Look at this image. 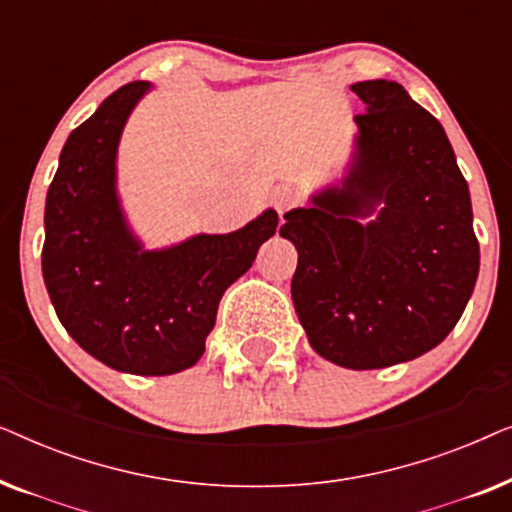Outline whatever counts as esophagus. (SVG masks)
Listing matches in <instances>:
<instances>
[{
  "label": "esophagus",
  "mask_w": 512,
  "mask_h": 512,
  "mask_svg": "<svg viewBox=\"0 0 512 512\" xmlns=\"http://www.w3.org/2000/svg\"><path fill=\"white\" fill-rule=\"evenodd\" d=\"M293 202H296V193H293L291 186H279L277 191L272 193V207H275L279 214H284Z\"/></svg>",
  "instance_id": "esophagus-1"
}]
</instances>
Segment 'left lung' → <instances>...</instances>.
<instances>
[{
  "label": "left lung",
  "mask_w": 512,
  "mask_h": 512,
  "mask_svg": "<svg viewBox=\"0 0 512 512\" xmlns=\"http://www.w3.org/2000/svg\"><path fill=\"white\" fill-rule=\"evenodd\" d=\"M366 104L345 177L284 214L291 298L314 352L352 370L417 359L457 326L480 270L468 184L443 125L401 83Z\"/></svg>",
  "instance_id": "8db88e82"
}]
</instances>
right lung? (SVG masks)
I'll use <instances>...</instances> for the list:
<instances>
[{
	"mask_svg": "<svg viewBox=\"0 0 512 512\" xmlns=\"http://www.w3.org/2000/svg\"><path fill=\"white\" fill-rule=\"evenodd\" d=\"M151 90L132 81L67 137L48 186L41 272L67 333L104 366L174 375L205 354L219 300L277 233L265 209L226 235H193L144 249L116 188V156L132 109Z\"/></svg>",
	"mask_w": 512,
	"mask_h": 512,
	"instance_id": "1",
	"label": "right lung"
}]
</instances>
